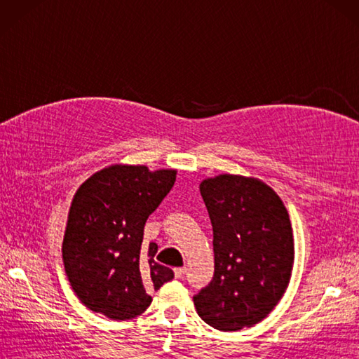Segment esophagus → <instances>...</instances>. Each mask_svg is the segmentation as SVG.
Segmentation results:
<instances>
[{
    "mask_svg": "<svg viewBox=\"0 0 359 359\" xmlns=\"http://www.w3.org/2000/svg\"><path fill=\"white\" fill-rule=\"evenodd\" d=\"M185 271H187L185 266H177V269H174L175 278H182V276H184V274H185Z\"/></svg>",
    "mask_w": 359,
    "mask_h": 359,
    "instance_id": "esophagus-1",
    "label": "esophagus"
}]
</instances>
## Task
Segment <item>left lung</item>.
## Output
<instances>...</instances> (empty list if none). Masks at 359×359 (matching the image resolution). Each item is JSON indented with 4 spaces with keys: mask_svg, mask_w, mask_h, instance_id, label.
<instances>
[{
    "mask_svg": "<svg viewBox=\"0 0 359 359\" xmlns=\"http://www.w3.org/2000/svg\"><path fill=\"white\" fill-rule=\"evenodd\" d=\"M201 194L212 225L215 276L194 306L208 325L236 332L261 323L285 293L292 224L280 197L255 177L220 174L202 182Z\"/></svg>",
    "mask_w": 359,
    "mask_h": 359,
    "instance_id": "1",
    "label": "left lung"
}]
</instances>
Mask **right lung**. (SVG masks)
<instances>
[{"label": "right lung", "instance_id": "obj_1", "mask_svg": "<svg viewBox=\"0 0 359 359\" xmlns=\"http://www.w3.org/2000/svg\"><path fill=\"white\" fill-rule=\"evenodd\" d=\"M175 174L112 165L77 189L62 251L71 287L89 310L118 321L135 318L149 307V290L174 278L154 261L157 243L142 242L147 219L171 191Z\"/></svg>", "mask_w": 359, "mask_h": 359}]
</instances>
